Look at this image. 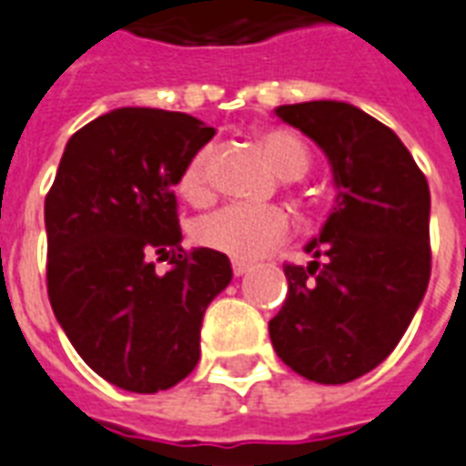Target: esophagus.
I'll return each mask as SVG.
<instances>
[{
  "mask_svg": "<svg viewBox=\"0 0 466 466\" xmlns=\"http://www.w3.org/2000/svg\"><path fill=\"white\" fill-rule=\"evenodd\" d=\"M230 268H233V275H236V278H240V275H246V272L250 270V265L243 260H233L230 262Z\"/></svg>",
  "mask_w": 466,
  "mask_h": 466,
  "instance_id": "esophagus-1",
  "label": "esophagus"
}]
</instances>
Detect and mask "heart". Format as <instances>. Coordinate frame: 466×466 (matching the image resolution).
Instances as JSON below:
<instances>
[{
  "mask_svg": "<svg viewBox=\"0 0 466 466\" xmlns=\"http://www.w3.org/2000/svg\"><path fill=\"white\" fill-rule=\"evenodd\" d=\"M260 147L282 179H302L309 171V149L292 132L270 129L260 137ZM211 147H201L177 181L179 194L194 204H204L211 196ZM287 236L289 216L278 206L230 204L206 213L194 223L196 243L236 260H258L285 243Z\"/></svg>",
  "mask_w": 466,
  "mask_h": 466,
  "instance_id": "1",
  "label": "heart"
}]
</instances>
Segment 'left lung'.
I'll return each instance as SVG.
<instances>
[{
	"label": "left lung",
	"mask_w": 466,
	"mask_h": 466,
	"mask_svg": "<svg viewBox=\"0 0 466 466\" xmlns=\"http://www.w3.org/2000/svg\"><path fill=\"white\" fill-rule=\"evenodd\" d=\"M334 169L337 204L314 260L287 262V299L270 339L299 376L349 383L386 361L418 312L430 282V188L393 129L337 100L279 105Z\"/></svg>",
	"instance_id": "8db88e82"
}]
</instances>
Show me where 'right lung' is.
I'll list each match as a JSON object with an SVG mask.
<instances>
[{"label": "right lung", "instance_id": "right-lung-1", "mask_svg": "<svg viewBox=\"0 0 466 466\" xmlns=\"http://www.w3.org/2000/svg\"><path fill=\"white\" fill-rule=\"evenodd\" d=\"M216 129L191 115L120 107L66 145L46 206V287L80 359L132 393L177 386L201 356L206 307L228 258L181 248L174 187ZM170 260L157 273L153 262Z\"/></svg>", "mask_w": 466, "mask_h": 466}]
</instances>
